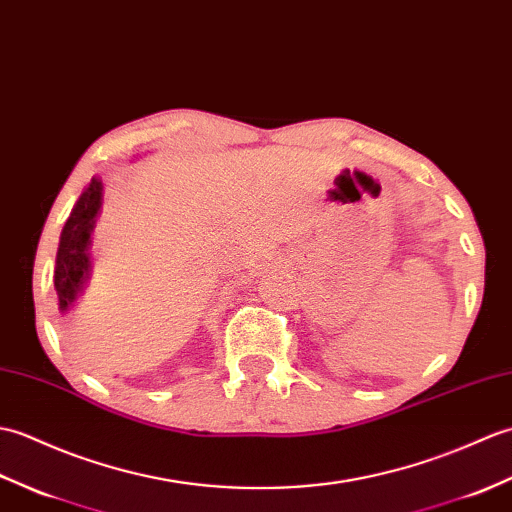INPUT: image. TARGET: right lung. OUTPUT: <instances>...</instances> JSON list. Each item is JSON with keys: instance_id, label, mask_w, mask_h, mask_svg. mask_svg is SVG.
Returning a JSON list of instances; mask_svg holds the SVG:
<instances>
[{"instance_id": "add662e5", "label": "right lung", "mask_w": 512, "mask_h": 512, "mask_svg": "<svg viewBox=\"0 0 512 512\" xmlns=\"http://www.w3.org/2000/svg\"><path fill=\"white\" fill-rule=\"evenodd\" d=\"M102 203V181L92 179V184L78 197L76 206L67 219L59 252H56L54 265V289L59 295V311L67 313L72 309L78 293L83 291L85 282L92 271V258H89V245H92L94 223Z\"/></svg>"}]
</instances>
